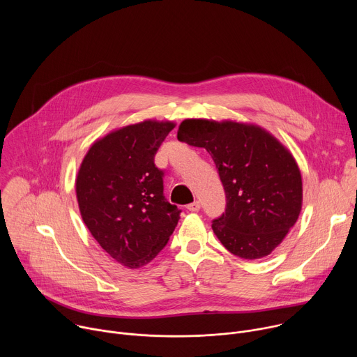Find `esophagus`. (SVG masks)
Returning <instances> with one entry per match:
<instances>
[{
	"label": "esophagus",
	"instance_id": "esophagus-1",
	"mask_svg": "<svg viewBox=\"0 0 357 357\" xmlns=\"http://www.w3.org/2000/svg\"><path fill=\"white\" fill-rule=\"evenodd\" d=\"M188 209H189L190 212H197V211H200V202H199V200H195L193 203H190V205H188Z\"/></svg>",
	"mask_w": 357,
	"mask_h": 357
}]
</instances>
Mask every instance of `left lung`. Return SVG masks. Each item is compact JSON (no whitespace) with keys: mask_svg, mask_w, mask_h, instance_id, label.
Here are the masks:
<instances>
[{"mask_svg":"<svg viewBox=\"0 0 357 357\" xmlns=\"http://www.w3.org/2000/svg\"><path fill=\"white\" fill-rule=\"evenodd\" d=\"M178 139L205 148L226 192V212L213 220L220 243L244 260L277 248L302 209V178L289 149L257 124L186 119Z\"/></svg>","mask_w":357,"mask_h":357,"instance_id":"obj_1","label":"left lung"}]
</instances>
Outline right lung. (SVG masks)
Instances as JSON below:
<instances>
[{
	"label": "right lung",
	"instance_id": "obj_1",
	"mask_svg": "<svg viewBox=\"0 0 357 357\" xmlns=\"http://www.w3.org/2000/svg\"><path fill=\"white\" fill-rule=\"evenodd\" d=\"M174 121L144 120L96 139L76 175L84 225L112 259L135 270L148 264L174 233L179 209L164 196L154 157Z\"/></svg>",
	"mask_w": 357,
	"mask_h": 357
}]
</instances>
